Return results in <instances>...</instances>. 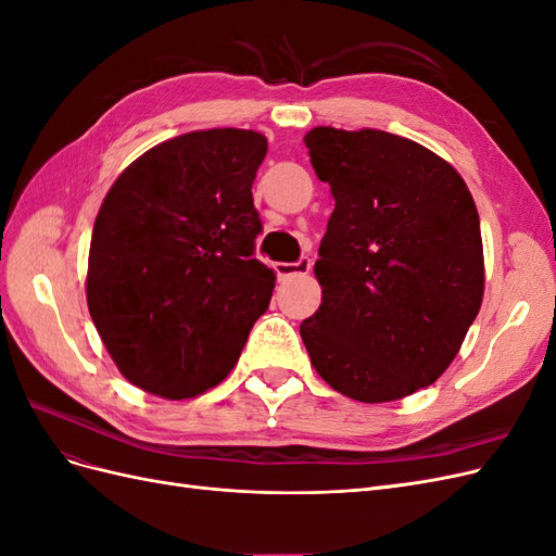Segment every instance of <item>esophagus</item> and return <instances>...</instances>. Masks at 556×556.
Returning a JSON list of instances; mask_svg holds the SVG:
<instances>
[{"instance_id": "obj_1", "label": "esophagus", "mask_w": 556, "mask_h": 556, "mask_svg": "<svg viewBox=\"0 0 556 556\" xmlns=\"http://www.w3.org/2000/svg\"><path fill=\"white\" fill-rule=\"evenodd\" d=\"M276 274L280 280H288L292 276H301V274H308L311 271V260L308 257H301L299 262H278L274 264Z\"/></svg>"}]
</instances>
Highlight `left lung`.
<instances>
[{
	"instance_id": "left-lung-1",
	"label": "left lung",
	"mask_w": 556,
	"mask_h": 556,
	"mask_svg": "<svg viewBox=\"0 0 556 556\" xmlns=\"http://www.w3.org/2000/svg\"><path fill=\"white\" fill-rule=\"evenodd\" d=\"M304 143L336 201L313 268L323 304L299 327L311 364L362 403L415 394L482 304L476 201L450 162L396 134L313 127Z\"/></svg>"
}]
</instances>
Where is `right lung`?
Segmentation results:
<instances>
[{
	"instance_id": "add662e5",
	"label": "right lung",
	"mask_w": 556,
	"mask_h": 556,
	"mask_svg": "<svg viewBox=\"0 0 556 556\" xmlns=\"http://www.w3.org/2000/svg\"><path fill=\"white\" fill-rule=\"evenodd\" d=\"M266 137L180 134L134 160L97 213L86 294L111 359L164 399L204 394L237 366L276 274L252 257V180Z\"/></svg>"
}]
</instances>
